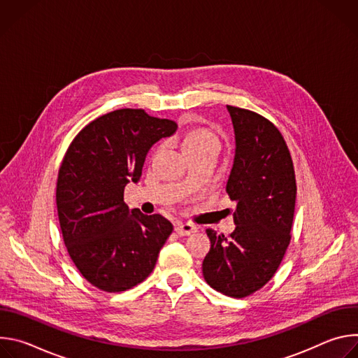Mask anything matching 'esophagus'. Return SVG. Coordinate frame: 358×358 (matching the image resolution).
<instances>
[{"instance_id":"obj_1","label":"esophagus","mask_w":358,"mask_h":358,"mask_svg":"<svg viewBox=\"0 0 358 358\" xmlns=\"http://www.w3.org/2000/svg\"><path fill=\"white\" fill-rule=\"evenodd\" d=\"M176 232L180 236H188L194 232H196V227L192 224H187V222H177L176 224Z\"/></svg>"}]
</instances>
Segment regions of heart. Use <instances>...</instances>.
Masks as SVG:
<instances>
[{
  "instance_id": "obj_1",
  "label": "heart",
  "mask_w": 358,
  "mask_h": 358,
  "mask_svg": "<svg viewBox=\"0 0 358 358\" xmlns=\"http://www.w3.org/2000/svg\"><path fill=\"white\" fill-rule=\"evenodd\" d=\"M206 144H218L217 136L206 129H194L188 131L182 140V148H194Z\"/></svg>"
}]
</instances>
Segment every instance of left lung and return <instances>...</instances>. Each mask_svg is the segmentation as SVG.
I'll return each mask as SVG.
<instances>
[{"mask_svg":"<svg viewBox=\"0 0 358 358\" xmlns=\"http://www.w3.org/2000/svg\"><path fill=\"white\" fill-rule=\"evenodd\" d=\"M235 134L227 192L236 202L235 231L207 229L211 249L202 262L207 283L231 297L264 287L278 271L290 242L296 180L280 131L265 117L227 106Z\"/></svg>","mask_w":358,"mask_h":358,"instance_id":"left-lung-1","label":"left lung"}]
</instances>
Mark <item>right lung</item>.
<instances>
[{"instance_id":"obj_1","label":"right lung","mask_w":358,"mask_h":358,"mask_svg":"<svg viewBox=\"0 0 358 358\" xmlns=\"http://www.w3.org/2000/svg\"><path fill=\"white\" fill-rule=\"evenodd\" d=\"M177 123L120 109L90 122L71 143L57 184L64 242L82 276L105 292H123L156 266L173 232L164 217L144 215L124 203L127 182H138L152 144Z\"/></svg>"}]
</instances>
